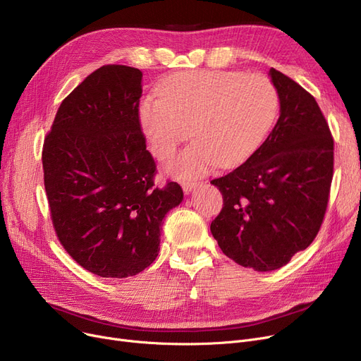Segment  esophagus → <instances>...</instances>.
<instances>
[{
  "instance_id": "34e87169",
  "label": "esophagus",
  "mask_w": 361,
  "mask_h": 361,
  "mask_svg": "<svg viewBox=\"0 0 361 361\" xmlns=\"http://www.w3.org/2000/svg\"><path fill=\"white\" fill-rule=\"evenodd\" d=\"M199 185V183L197 181H183L181 183V187H183V190L185 192V193H190L192 190H195V188Z\"/></svg>"
}]
</instances>
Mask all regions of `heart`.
<instances>
[{"instance_id":"heart-1","label":"heart","mask_w":361,"mask_h":361,"mask_svg":"<svg viewBox=\"0 0 361 361\" xmlns=\"http://www.w3.org/2000/svg\"><path fill=\"white\" fill-rule=\"evenodd\" d=\"M279 93L263 74L195 70L168 75L139 106L152 154L165 162L193 135L196 142L168 165L174 177H200L216 165L252 158L272 130Z\"/></svg>"}]
</instances>
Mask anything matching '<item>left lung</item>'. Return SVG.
I'll return each mask as SVG.
<instances>
[{"label":"left lung","instance_id":"1","mask_svg":"<svg viewBox=\"0 0 361 361\" xmlns=\"http://www.w3.org/2000/svg\"><path fill=\"white\" fill-rule=\"evenodd\" d=\"M281 114L256 154L215 178L224 197L211 231L244 268L275 271L307 249L324 222L334 177V137L316 99L271 68Z\"/></svg>","mask_w":361,"mask_h":361}]
</instances>
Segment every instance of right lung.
Returning <instances> with one entry per match:
<instances>
[{
    "label": "right lung",
    "instance_id": "right-lung-1",
    "mask_svg": "<svg viewBox=\"0 0 361 361\" xmlns=\"http://www.w3.org/2000/svg\"><path fill=\"white\" fill-rule=\"evenodd\" d=\"M139 68L102 66L61 102L42 147L51 221L64 250L102 278L135 276L159 253L162 219L183 200L155 184L139 121Z\"/></svg>",
    "mask_w": 361,
    "mask_h": 361
}]
</instances>
